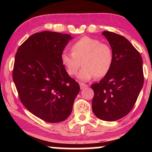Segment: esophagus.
Instances as JSON below:
<instances>
[{
	"label": "esophagus",
	"instance_id": "1",
	"mask_svg": "<svg viewBox=\"0 0 152 152\" xmlns=\"http://www.w3.org/2000/svg\"><path fill=\"white\" fill-rule=\"evenodd\" d=\"M88 86L86 85L85 84H83V83H80V89H84V88H86Z\"/></svg>",
	"mask_w": 152,
	"mask_h": 152
}]
</instances>
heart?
Masks as SVG:
<instances>
[{"instance_id":"b5f03b06","label":"heart","mask_w":152,"mask_h":152,"mask_svg":"<svg viewBox=\"0 0 152 152\" xmlns=\"http://www.w3.org/2000/svg\"><path fill=\"white\" fill-rule=\"evenodd\" d=\"M72 53L63 52L61 61L66 72L74 76L82 65L77 76L80 80L87 82L94 78H103L109 72L113 62V52L110 46L99 39L82 37L70 46Z\"/></svg>"}]
</instances>
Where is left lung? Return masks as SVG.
<instances>
[{
  "label": "left lung",
  "mask_w": 152,
  "mask_h": 152,
  "mask_svg": "<svg viewBox=\"0 0 152 152\" xmlns=\"http://www.w3.org/2000/svg\"><path fill=\"white\" fill-rule=\"evenodd\" d=\"M102 34L112 48L113 62L109 72L91 85L92 109L99 119L114 121L126 116L137 101L143 85V60L123 36L107 31Z\"/></svg>",
  "instance_id": "8db88e82"
}]
</instances>
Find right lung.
<instances>
[{"label":"right lung","mask_w":152,"mask_h":152,"mask_svg":"<svg viewBox=\"0 0 152 152\" xmlns=\"http://www.w3.org/2000/svg\"><path fill=\"white\" fill-rule=\"evenodd\" d=\"M70 35L42 31L31 35L18 48L12 79L23 104L46 122L68 118L80 91L75 80L66 72L61 55Z\"/></svg>","instance_id":"right-lung-1"}]
</instances>
